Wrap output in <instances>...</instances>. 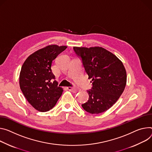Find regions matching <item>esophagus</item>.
I'll use <instances>...</instances> for the list:
<instances>
[{"label": "esophagus", "instance_id": "34e87169", "mask_svg": "<svg viewBox=\"0 0 152 152\" xmlns=\"http://www.w3.org/2000/svg\"><path fill=\"white\" fill-rule=\"evenodd\" d=\"M67 89L68 90H70V91L72 92H73V93H76L79 90L77 88H76V87H67Z\"/></svg>", "mask_w": 152, "mask_h": 152}]
</instances>
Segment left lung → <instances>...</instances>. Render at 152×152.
I'll list each match as a JSON object with an SVG mask.
<instances>
[{
	"mask_svg": "<svg viewBox=\"0 0 152 152\" xmlns=\"http://www.w3.org/2000/svg\"><path fill=\"white\" fill-rule=\"evenodd\" d=\"M82 59L85 70L91 79L93 87L87 90L89 98L82 104L91 114L104 112L118 100L125 89L127 73L122 62L102 47H73Z\"/></svg>",
	"mask_w": 152,
	"mask_h": 152,
	"instance_id": "8db88e82",
	"label": "left lung"
}]
</instances>
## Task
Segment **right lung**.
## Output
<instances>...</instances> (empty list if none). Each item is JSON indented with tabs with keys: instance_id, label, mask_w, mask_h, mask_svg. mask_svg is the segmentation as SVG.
<instances>
[{
	"instance_id": "right-lung-1",
	"label": "right lung",
	"mask_w": 152,
	"mask_h": 152,
	"mask_svg": "<svg viewBox=\"0 0 152 152\" xmlns=\"http://www.w3.org/2000/svg\"><path fill=\"white\" fill-rule=\"evenodd\" d=\"M67 48L50 45L27 58L19 75L20 88L28 102L41 112L49 111L61 97L63 88L58 86L51 71L52 62Z\"/></svg>"
}]
</instances>
